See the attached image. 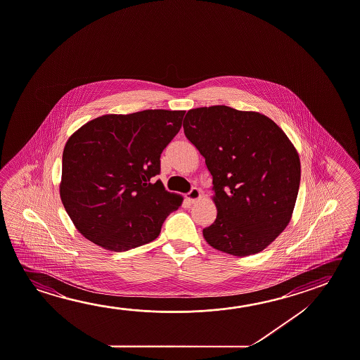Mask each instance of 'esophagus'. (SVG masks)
I'll return each instance as SVG.
<instances>
[{"label": "esophagus", "instance_id": "1", "mask_svg": "<svg viewBox=\"0 0 360 360\" xmlns=\"http://www.w3.org/2000/svg\"><path fill=\"white\" fill-rule=\"evenodd\" d=\"M200 197V192L197 188H192L189 191L188 193H187V200L191 202V203H193L195 200H198Z\"/></svg>", "mask_w": 360, "mask_h": 360}]
</instances>
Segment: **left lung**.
Segmentation results:
<instances>
[{"instance_id": "8db88e82", "label": "left lung", "mask_w": 360, "mask_h": 360, "mask_svg": "<svg viewBox=\"0 0 360 360\" xmlns=\"http://www.w3.org/2000/svg\"><path fill=\"white\" fill-rule=\"evenodd\" d=\"M183 129L212 176L217 217L205 240L238 257L265 250L289 224L299 192L292 143L266 115L226 105L191 109Z\"/></svg>"}]
</instances>
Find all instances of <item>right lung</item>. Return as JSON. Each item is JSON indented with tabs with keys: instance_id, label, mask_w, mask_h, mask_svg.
I'll use <instances>...</instances> for the list:
<instances>
[{
	"instance_id": "right-lung-1",
	"label": "right lung",
	"mask_w": 360,
	"mask_h": 360,
	"mask_svg": "<svg viewBox=\"0 0 360 360\" xmlns=\"http://www.w3.org/2000/svg\"><path fill=\"white\" fill-rule=\"evenodd\" d=\"M184 110H143L93 119L69 138L60 197L77 230L98 246L122 252L153 241L182 205L160 179V154Z\"/></svg>"
}]
</instances>
